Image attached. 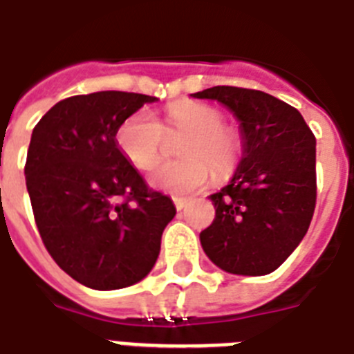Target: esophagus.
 Returning <instances> with one entry per match:
<instances>
[{
  "label": "esophagus",
  "mask_w": 354,
  "mask_h": 354,
  "mask_svg": "<svg viewBox=\"0 0 354 354\" xmlns=\"http://www.w3.org/2000/svg\"><path fill=\"white\" fill-rule=\"evenodd\" d=\"M172 202H174V205H176L178 211H182L183 207L187 205V200H185V198H178V196H174V198H172Z\"/></svg>",
  "instance_id": "34e87169"
}]
</instances>
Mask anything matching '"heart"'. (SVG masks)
I'll return each mask as SVG.
<instances>
[{
  "label": "heart",
  "mask_w": 354,
  "mask_h": 354,
  "mask_svg": "<svg viewBox=\"0 0 354 354\" xmlns=\"http://www.w3.org/2000/svg\"><path fill=\"white\" fill-rule=\"evenodd\" d=\"M216 107L202 102L169 105L163 122L151 112H132L120 123L116 143L127 162L138 171L156 169L165 154V136H183L178 145L180 162L163 165L152 174V185L172 194H191L211 182L232 176L243 156V138L236 129L223 125Z\"/></svg>",
  "instance_id": "obj_1"
}]
</instances>
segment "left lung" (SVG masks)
<instances>
[{
	"label": "left lung",
	"mask_w": 354,
	"mask_h": 354,
	"mask_svg": "<svg viewBox=\"0 0 354 354\" xmlns=\"http://www.w3.org/2000/svg\"><path fill=\"white\" fill-rule=\"evenodd\" d=\"M192 97L234 112L243 158L211 202L214 220L200 232L203 251L232 274L277 271L306 236L317 205V138L289 103L254 88L218 85Z\"/></svg>",
	"instance_id": "1"
}]
</instances>
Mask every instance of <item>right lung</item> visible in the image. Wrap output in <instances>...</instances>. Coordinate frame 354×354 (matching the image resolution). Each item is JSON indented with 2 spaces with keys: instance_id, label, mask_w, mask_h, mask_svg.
Returning <instances> with one entry per match:
<instances>
[{
  "instance_id": "right-lung-1",
  "label": "right lung",
  "mask_w": 354,
  "mask_h": 354,
  "mask_svg": "<svg viewBox=\"0 0 354 354\" xmlns=\"http://www.w3.org/2000/svg\"><path fill=\"white\" fill-rule=\"evenodd\" d=\"M154 100L122 91L71 96L32 131L25 180L37 231L57 266L91 289L147 277L176 214L116 143L120 123Z\"/></svg>"
}]
</instances>
